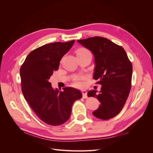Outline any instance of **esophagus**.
<instances>
[{
    "mask_svg": "<svg viewBox=\"0 0 153 153\" xmlns=\"http://www.w3.org/2000/svg\"><path fill=\"white\" fill-rule=\"evenodd\" d=\"M82 97H83V98L85 99V98H87V92L86 91H85V90L82 91Z\"/></svg>",
    "mask_w": 153,
    "mask_h": 153,
    "instance_id": "1",
    "label": "esophagus"
}]
</instances>
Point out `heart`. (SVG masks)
<instances>
[{
  "mask_svg": "<svg viewBox=\"0 0 153 153\" xmlns=\"http://www.w3.org/2000/svg\"><path fill=\"white\" fill-rule=\"evenodd\" d=\"M85 53H89L91 54L90 51L85 48H81L80 49H78L76 51V54H85ZM83 77H76L74 79V84H75V85L76 87H81L82 84L81 82V79Z\"/></svg>",
  "mask_w": 153,
  "mask_h": 153,
  "instance_id": "obj_1",
  "label": "heart"
}]
</instances>
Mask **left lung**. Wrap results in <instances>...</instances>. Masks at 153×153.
Segmentation results:
<instances>
[{
    "mask_svg": "<svg viewBox=\"0 0 153 153\" xmlns=\"http://www.w3.org/2000/svg\"><path fill=\"white\" fill-rule=\"evenodd\" d=\"M94 55L93 78L101 85L99 92L89 91L88 97H95L100 102L92 112L97 118L107 120L118 115L128 98L131 87L133 67L126 52L121 46L103 37L78 40Z\"/></svg>",
    "mask_w": 153,
    "mask_h": 153,
    "instance_id": "left-lung-1",
    "label": "left lung"
}]
</instances>
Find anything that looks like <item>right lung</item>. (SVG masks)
<instances>
[{
  "label": "right lung",
  "instance_id": "obj_1",
  "mask_svg": "<svg viewBox=\"0 0 153 153\" xmlns=\"http://www.w3.org/2000/svg\"><path fill=\"white\" fill-rule=\"evenodd\" d=\"M75 41L41 46L29 53L20 68L22 91L25 100L41 121L52 126L66 122L73 103L82 97L79 90L71 87H64L63 91L53 89L48 81Z\"/></svg>",
  "mask_w": 153,
  "mask_h": 153
}]
</instances>
